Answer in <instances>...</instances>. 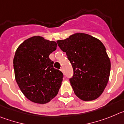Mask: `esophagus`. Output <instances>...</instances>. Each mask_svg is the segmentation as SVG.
I'll list each match as a JSON object with an SVG mask.
<instances>
[{
	"mask_svg": "<svg viewBox=\"0 0 124 124\" xmlns=\"http://www.w3.org/2000/svg\"><path fill=\"white\" fill-rule=\"evenodd\" d=\"M61 71L62 72V73H63V69H61Z\"/></svg>",
	"mask_w": 124,
	"mask_h": 124,
	"instance_id": "obj_1",
	"label": "esophagus"
}]
</instances>
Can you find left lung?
Here are the masks:
<instances>
[{
	"instance_id": "obj_1",
	"label": "left lung",
	"mask_w": 124,
	"mask_h": 124,
	"mask_svg": "<svg viewBox=\"0 0 124 124\" xmlns=\"http://www.w3.org/2000/svg\"><path fill=\"white\" fill-rule=\"evenodd\" d=\"M57 43L73 67L70 82L76 96L85 101L99 98L106 87L111 70V61L102 42L90 34L77 33Z\"/></svg>"
}]
</instances>
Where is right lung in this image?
I'll return each instance as SVG.
<instances>
[{
    "label": "right lung",
    "mask_w": 124,
    "mask_h": 124,
    "mask_svg": "<svg viewBox=\"0 0 124 124\" xmlns=\"http://www.w3.org/2000/svg\"><path fill=\"white\" fill-rule=\"evenodd\" d=\"M57 46L55 41L35 36L23 41L15 52V80L24 96L32 102L47 103L61 88L63 73L54 69L49 57Z\"/></svg>",
    "instance_id": "right-lung-1"
}]
</instances>
